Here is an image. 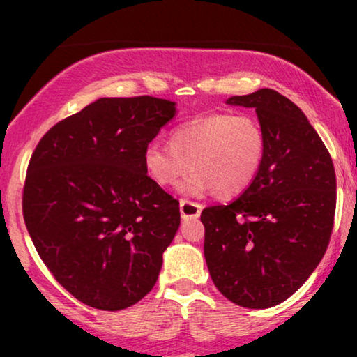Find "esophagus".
Returning <instances> with one entry per match:
<instances>
[{
  "mask_svg": "<svg viewBox=\"0 0 357 357\" xmlns=\"http://www.w3.org/2000/svg\"><path fill=\"white\" fill-rule=\"evenodd\" d=\"M179 210H181L183 218H198L202 215L203 206L199 203L190 202V199H181L179 202Z\"/></svg>",
  "mask_w": 357,
  "mask_h": 357,
  "instance_id": "esophagus-1",
  "label": "esophagus"
}]
</instances>
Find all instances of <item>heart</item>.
<instances>
[{
  "instance_id": "1",
  "label": "heart",
  "mask_w": 357,
  "mask_h": 357,
  "mask_svg": "<svg viewBox=\"0 0 357 357\" xmlns=\"http://www.w3.org/2000/svg\"><path fill=\"white\" fill-rule=\"evenodd\" d=\"M267 154V137L255 117L213 112L183 122L169 134V146L153 141L144 149V167L159 186H174L191 169L183 191H215L230 198L247 191Z\"/></svg>"
}]
</instances>
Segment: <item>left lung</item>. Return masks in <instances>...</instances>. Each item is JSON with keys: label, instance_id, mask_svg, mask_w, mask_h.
I'll use <instances>...</instances> for the list:
<instances>
[{"label": "left lung", "instance_id": "8db88e82", "mask_svg": "<svg viewBox=\"0 0 357 357\" xmlns=\"http://www.w3.org/2000/svg\"><path fill=\"white\" fill-rule=\"evenodd\" d=\"M228 104L257 110L267 154L240 198L202 211L204 258L228 301L268 309L304 285L329 247L335 171L304 112L282 93L261 89Z\"/></svg>", "mask_w": 357, "mask_h": 357}]
</instances>
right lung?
I'll use <instances>...</instances> for the list:
<instances>
[{"label":"right lung","instance_id":"obj_1","mask_svg":"<svg viewBox=\"0 0 357 357\" xmlns=\"http://www.w3.org/2000/svg\"><path fill=\"white\" fill-rule=\"evenodd\" d=\"M174 112V102L158 97H105L56 122L31 154L24 225L55 280L82 304L127 309L158 280L181 215L142 155Z\"/></svg>","mask_w":357,"mask_h":357}]
</instances>
